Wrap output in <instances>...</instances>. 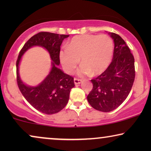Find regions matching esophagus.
I'll list each match as a JSON object with an SVG mask.
<instances>
[{
  "instance_id": "obj_1",
  "label": "esophagus",
  "mask_w": 151,
  "mask_h": 151,
  "mask_svg": "<svg viewBox=\"0 0 151 151\" xmlns=\"http://www.w3.org/2000/svg\"><path fill=\"white\" fill-rule=\"evenodd\" d=\"M82 80L81 79H78V78H74V83L75 84H80L82 82Z\"/></svg>"
}]
</instances>
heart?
Listing matches in <instances>:
<instances>
[{"instance_id": "b5f03b06", "label": "heart", "mask_w": 151, "mask_h": 151, "mask_svg": "<svg viewBox=\"0 0 151 151\" xmlns=\"http://www.w3.org/2000/svg\"><path fill=\"white\" fill-rule=\"evenodd\" d=\"M113 52V42L108 35H80L73 37L62 49L59 58L67 73H73L80 63L82 76L91 73L96 76L102 73L109 67Z\"/></svg>"}]
</instances>
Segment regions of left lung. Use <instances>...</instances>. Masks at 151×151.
<instances>
[{"instance_id": "obj_1", "label": "left lung", "mask_w": 151, "mask_h": 151, "mask_svg": "<svg viewBox=\"0 0 151 151\" xmlns=\"http://www.w3.org/2000/svg\"><path fill=\"white\" fill-rule=\"evenodd\" d=\"M114 41L113 60L107 69L91 80L93 88L87 96L93 108L110 112L122 104L129 96L135 80V59L125 41L111 33Z\"/></svg>"}]
</instances>
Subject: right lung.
<instances>
[{
	"label": "right lung",
	"instance_id": "1",
	"mask_svg": "<svg viewBox=\"0 0 151 151\" xmlns=\"http://www.w3.org/2000/svg\"><path fill=\"white\" fill-rule=\"evenodd\" d=\"M69 36V35L39 32L24 45L16 61V81L20 92L34 108L45 114H54L65 108L69 101L71 89L75 86L73 78L64 73L57 67V65H60V45L64 39ZM33 46L45 47L49 51L53 61L50 73L42 83L35 88L25 86L21 81L18 73L21 56Z\"/></svg>",
	"mask_w": 151,
	"mask_h": 151
}]
</instances>
